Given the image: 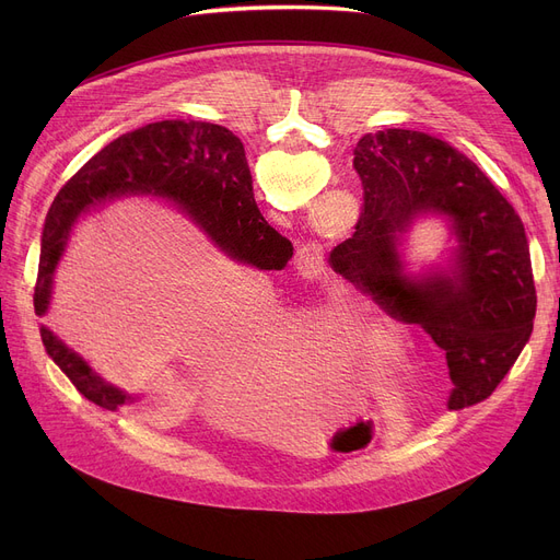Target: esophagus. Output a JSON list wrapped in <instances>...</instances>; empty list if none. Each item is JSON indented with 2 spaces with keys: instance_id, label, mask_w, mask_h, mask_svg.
<instances>
[{
  "instance_id": "esophagus-1",
  "label": "esophagus",
  "mask_w": 560,
  "mask_h": 560,
  "mask_svg": "<svg viewBox=\"0 0 560 560\" xmlns=\"http://www.w3.org/2000/svg\"><path fill=\"white\" fill-rule=\"evenodd\" d=\"M322 258H325V247H322L317 241L304 243L298 249V262L302 265V268L315 270V268H319V265H322Z\"/></svg>"
}]
</instances>
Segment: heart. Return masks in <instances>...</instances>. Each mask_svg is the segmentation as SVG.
Returning a JSON list of instances; mask_svg holds the SVG:
<instances>
[{
    "label": "heart",
    "instance_id": "heart-1",
    "mask_svg": "<svg viewBox=\"0 0 560 560\" xmlns=\"http://www.w3.org/2000/svg\"><path fill=\"white\" fill-rule=\"evenodd\" d=\"M354 308L347 300H336L331 304L329 311H325L317 322H315V334H319V340H327V342H342L351 336L354 331Z\"/></svg>",
    "mask_w": 560,
    "mask_h": 560
}]
</instances>
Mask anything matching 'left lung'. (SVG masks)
I'll list each match as a JSON object with an SVG mask.
<instances>
[{
  "label": "left lung",
  "mask_w": 560,
  "mask_h": 560,
  "mask_svg": "<svg viewBox=\"0 0 560 560\" xmlns=\"http://www.w3.org/2000/svg\"><path fill=\"white\" fill-rule=\"evenodd\" d=\"M354 154L363 211L354 235L331 249V270L445 351L450 408L486 399L534 331L536 285L520 215L477 163L429 133H365ZM429 214L446 220L453 256L445 269L413 273L402 243Z\"/></svg>",
  "instance_id": "1"
}]
</instances>
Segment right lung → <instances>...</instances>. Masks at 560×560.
Listing matches in <instances>:
<instances>
[{"instance_id": "add662e5", "label": "right lung", "mask_w": 560, "mask_h": 560, "mask_svg": "<svg viewBox=\"0 0 560 560\" xmlns=\"http://www.w3.org/2000/svg\"><path fill=\"white\" fill-rule=\"evenodd\" d=\"M129 195L165 199L220 252L258 270H281L292 256L290 241L258 211L241 138L211 122L163 120L106 144L56 195L43 229L36 315L49 311L54 272L79 218ZM40 338L85 399L106 410L140 399L108 384L49 327H40Z\"/></svg>"}]
</instances>
